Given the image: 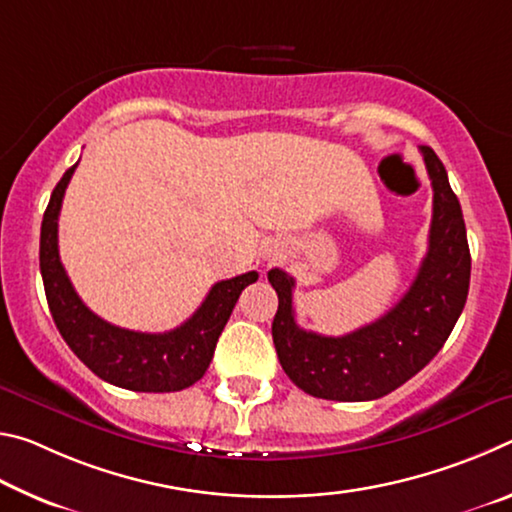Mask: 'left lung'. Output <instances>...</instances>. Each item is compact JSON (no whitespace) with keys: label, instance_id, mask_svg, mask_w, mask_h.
Segmentation results:
<instances>
[{"label":"left lung","instance_id":"8db88e82","mask_svg":"<svg viewBox=\"0 0 512 512\" xmlns=\"http://www.w3.org/2000/svg\"><path fill=\"white\" fill-rule=\"evenodd\" d=\"M433 187L429 250L411 289L397 305L345 336H323L298 327L293 314L296 280L268 271L277 293L273 343L282 370L302 391L334 402L384 397L427 366L452 334L470 289V246L456 194L443 162L422 146Z\"/></svg>","mask_w":512,"mask_h":512}]
</instances>
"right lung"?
I'll use <instances>...</instances> for the list:
<instances>
[{
	"mask_svg": "<svg viewBox=\"0 0 512 512\" xmlns=\"http://www.w3.org/2000/svg\"><path fill=\"white\" fill-rule=\"evenodd\" d=\"M76 167L79 162L51 192L40 228V273L58 332L76 357L108 384L140 393L183 391L205 375L241 291L259 275L250 271L216 282L194 316L171 332L146 334L110 325L85 307L58 255V214Z\"/></svg>",
	"mask_w": 512,
	"mask_h": 512,
	"instance_id": "1",
	"label": "right lung"
}]
</instances>
